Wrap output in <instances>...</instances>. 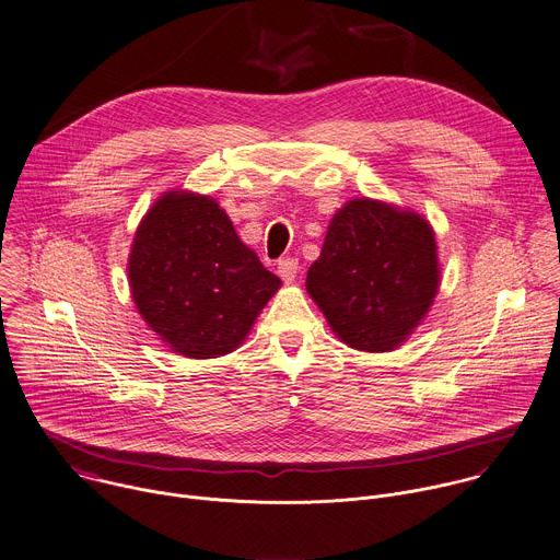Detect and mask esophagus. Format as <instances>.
<instances>
[{"instance_id":"esophagus-1","label":"esophagus","mask_w":560,"mask_h":560,"mask_svg":"<svg viewBox=\"0 0 560 560\" xmlns=\"http://www.w3.org/2000/svg\"><path fill=\"white\" fill-rule=\"evenodd\" d=\"M277 272H279V277H281L283 281H294V277H296V272H299V259H294V257H283V259H279Z\"/></svg>"}]
</instances>
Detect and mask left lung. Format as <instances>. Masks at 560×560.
Returning <instances> with one entry per match:
<instances>
[{"label":"left lung","mask_w":560,"mask_h":560,"mask_svg":"<svg viewBox=\"0 0 560 560\" xmlns=\"http://www.w3.org/2000/svg\"><path fill=\"white\" fill-rule=\"evenodd\" d=\"M440 285L435 237L420 215L351 200L331 220L305 288L336 336L389 351L429 312Z\"/></svg>","instance_id":"left-lung-1"}]
</instances>
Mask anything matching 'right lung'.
I'll use <instances>...</instances> for the list:
<instances>
[{
	"instance_id": "right-lung-1",
	"label": "right lung",
	"mask_w": 560,
	"mask_h": 560,
	"mask_svg": "<svg viewBox=\"0 0 560 560\" xmlns=\"http://www.w3.org/2000/svg\"><path fill=\"white\" fill-rule=\"evenodd\" d=\"M129 285L173 351L218 358L237 349L281 279L240 242L218 202L171 191L138 226Z\"/></svg>"
}]
</instances>
